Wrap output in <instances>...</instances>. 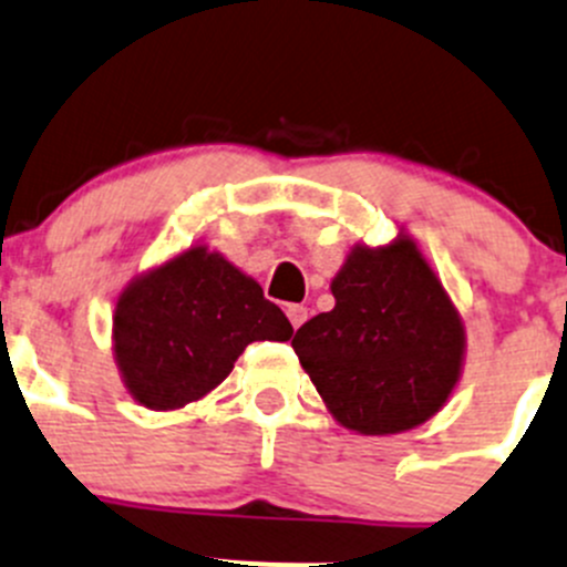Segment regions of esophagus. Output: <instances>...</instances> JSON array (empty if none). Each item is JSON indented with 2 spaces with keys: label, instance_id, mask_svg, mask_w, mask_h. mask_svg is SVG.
<instances>
[{
  "label": "esophagus",
  "instance_id": "1",
  "mask_svg": "<svg viewBox=\"0 0 567 567\" xmlns=\"http://www.w3.org/2000/svg\"><path fill=\"white\" fill-rule=\"evenodd\" d=\"M287 317H289V322H292L295 331H298V328L309 320V309H306V306L292 303V306H287Z\"/></svg>",
  "mask_w": 567,
  "mask_h": 567
}]
</instances>
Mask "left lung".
<instances>
[{
    "label": "left lung",
    "mask_w": 567,
    "mask_h": 567,
    "mask_svg": "<svg viewBox=\"0 0 567 567\" xmlns=\"http://www.w3.org/2000/svg\"><path fill=\"white\" fill-rule=\"evenodd\" d=\"M331 292L292 348L333 420L386 436L434 417L462 379L465 322L417 241L350 247Z\"/></svg>",
    "instance_id": "8db88e82"
}]
</instances>
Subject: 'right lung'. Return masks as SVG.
<instances>
[{"mask_svg":"<svg viewBox=\"0 0 567 567\" xmlns=\"http://www.w3.org/2000/svg\"><path fill=\"white\" fill-rule=\"evenodd\" d=\"M292 333L250 275L208 245H192L122 289L111 339L133 401L175 412L223 384L247 344Z\"/></svg>","mask_w":567,"mask_h":567,"instance_id":"obj_1","label":"right lung"}]
</instances>
